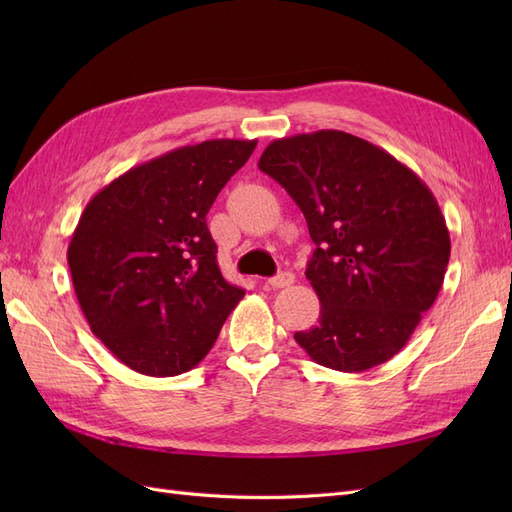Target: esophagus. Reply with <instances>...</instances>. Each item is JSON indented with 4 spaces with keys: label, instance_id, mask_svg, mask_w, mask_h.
Masks as SVG:
<instances>
[{
    "label": "esophagus",
    "instance_id": "1",
    "mask_svg": "<svg viewBox=\"0 0 512 512\" xmlns=\"http://www.w3.org/2000/svg\"><path fill=\"white\" fill-rule=\"evenodd\" d=\"M294 282V275L290 271H284V273H277L275 277H271V280L267 282V286L271 288H286V286H292Z\"/></svg>",
    "mask_w": 512,
    "mask_h": 512
}]
</instances>
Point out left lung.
Listing matches in <instances>:
<instances>
[{"instance_id":"8db88e82","label":"left lung","mask_w":512,"mask_h":512,"mask_svg":"<svg viewBox=\"0 0 512 512\" xmlns=\"http://www.w3.org/2000/svg\"><path fill=\"white\" fill-rule=\"evenodd\" d=\"M303 211L316 243L305 277L320 299L294 333L318 365L391 361L438 299L451 237L436 196L391 153L342 130L277 138L258 160Z\"/></svg>"}]
</instances>
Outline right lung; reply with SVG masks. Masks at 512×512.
I'll list each match as a JSON object with an SVG mask.
<instances>
[{"mask_svg":"<svg viewBox=\"0 0 512 512\" xmlns=\"http://www.w3.org/2000/svg\"><path fill=\"white\" fill-rule=\"evenodd\" d=\"M254 149L237 138L173 149L104 185L81 213L68 245L76 299L138 374L196 367L243 299L220 271L207 213Z\"/></svg>","mask_w":512,"mask_h":512,"instance_id":"right-lung-1","label":"right lung"}]
</instances>
